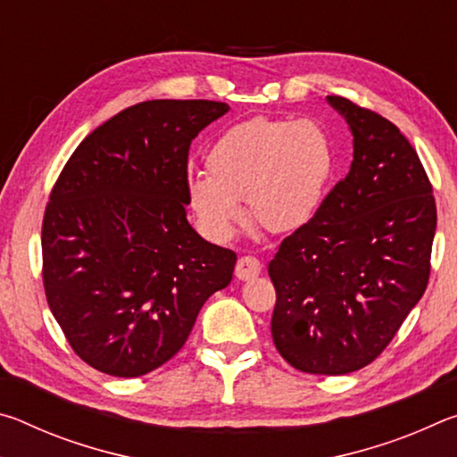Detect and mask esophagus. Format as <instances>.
I'll list each match as a JSON object with an SVG mask.
<instances>
[{
    "label": "esophagus",
    "instance_id": "34e87169",
    "mask_svg": "<svg viewBox=\"0 0 457 457\" xmlns=\"http://www.w3.org/2000/svg\"><path fill=\"white\" fill-rule=\"evenodd\" d=\"M262 272V264L258 258L253 256H242L236 264V276L239 280H252Z\"/></svg>",
    "mask_w": 457,
    "mask_h": 457
}]
</instances>
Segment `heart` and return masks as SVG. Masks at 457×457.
I'll return each instance as SVG.
<instances>
[{
	"label": "heart",
	"instance_id": "b5f03b06",
	"mask_svg": "<svg viewBox=\"0 0 457 457\" xmlns=\"http://www.w3.org/2000/svg\"><path fill=\"white\" fill-rule=\"evenodd\" d=\"M207 175L187 179V204L199 228L226 242L244 220L270 234H290L314 218L335 169L332 143L319 122L253 117L212 145Z\"/></svg>",
	"mask_w": 457,
	"mask_h": 457
}]
</instances>
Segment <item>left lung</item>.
Returning <instances> with one entry per match:
<instances>
[{
    "mask_svg": "<svg viewBox=\"0 0 457 457\" xmlns=\"http://www.w3.org/2000/svg\"><path fill=\"white\" fill-rule=\"evenodd\" d=\"M353 133V165L270 262L272 338L294 369L346 375L373 362L429 282L437 210L420 154L369 108L328 96Z\"/></svg>",
    "mask_w": 457,
    "mask_h": 457,
    "instance_id": "8db88e82",
    "label": "left lung"
}]
</instances>
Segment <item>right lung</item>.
<instances>
[{
	"instance_id": "add662e5",
	"label": "right lung",
	"mask_w": 457,
	"mask_h": 457,
	"mask_svg": "<svg viewBox=\"0 0 457 457\" xmlns=\"http://www.w3.org/2000/svg\"><path fill=\"white\" fill-rule=\"evenodd\" d=\"M229 106L146 100L76 146L42 221L46 300L79 357L141 377L175 357L205 300L231 282L236 252L187 221L189 146Z\"/></svg>"
}]
</instances>
